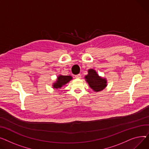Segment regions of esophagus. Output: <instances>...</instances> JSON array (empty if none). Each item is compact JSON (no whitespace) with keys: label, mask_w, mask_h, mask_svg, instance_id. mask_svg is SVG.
Returning a JSON list of instances; mask_svg holds the SVG:
<instances>
[{"label":"esophagus","mask_w":149,"mask_h":149,"mask_svg":"<svg viewBox=\"0 0 149 149\" xmlns=\"http://www.w3.org/2000/svg\"><path fill=\"white\" fill-rule=\"evenodd\" d=\"M75 77H76V79H81V75L80 74H77V75L75 76Z\"/></svg>","instance_id":"34e87169"}]
</instances>
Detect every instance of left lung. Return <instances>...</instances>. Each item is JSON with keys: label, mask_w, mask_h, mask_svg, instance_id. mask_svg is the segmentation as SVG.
<instances>
[{"label": "left lung", "mask_w": 149, "mask_h": 149, "mask_svg": "<svg viewBox=\"0 0 149 149\" xmlns=\"http://www.w3.org/2000/svg\"><path fill=\"white\" fill-rule=\"evenodd\" d=\"M85 79L94 92L102 91L108 85L107 79L100 76L93 68L88 70V74L85 76Z\"/></svg>", "instance_id": "obj_1"}]
</instances>
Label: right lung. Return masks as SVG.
<instances>
[{
    "instance_id": "add662e5",
    "label": "right lung",
    "mask_w": 149,
    "mask_h": 149,
    "mask_svg": "<svg viewBox=\"0 0 149 149\" xmlns=\"http://www.w3.org/2000/svg\"><path fill=\"white\" fill-rule=\"evenodd\" d=\"M72 79L73 77L72 76H64L59 74L57 77L56 81L53 83L52 87L54 89H61V87L68 84Z\"/></svg>"
}]
</instances>
